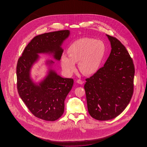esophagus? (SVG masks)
I'll return each instance as SVG.
<instances>
[{
    "instance_id": "esophagus-1",
    "label": "esophagus",
    "mask_w": 147,
    "mask_h": 147,
    "mask_svg": "<svg viewBox=\"0 0 147 147\" xmlns=\"http://www.w3.org/2000/svg\"><path fill=\"white\" fill-rule=\"evenodd\" d=\"M77 82L79 84H83V81L81 80V79H78L77 80Z\"/></svg>"
}]
</instances>
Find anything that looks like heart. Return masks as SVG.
Segmentation results:
<instances>
[{
	"mask_svg": "<svg viewBox=\"0 0 147 147\" xmlns=\"http://www.w3.org/2000/svg\"><path fill=\"white\" fill-rule=\"evenodd\" d=\"M106 47L102 41L84 38L76 40L67 49L68 55L63 53L61 64L67 75H71L78 62L80 71L85 75L94 74L99 69L106 53Z\"/></svg>",
	"mask_w": 147,
	"mask_h": 147,
	"instance_id": "heart-1",
	"label": "heart"
}]
</instances>
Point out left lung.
<instances>
[{
    "mask_svg": "<svg viewBox=\"0 0 147 147\" xmlns=\"http://www.w3.org/2000/svg\"><path fill=\"white\" fill-rule=\"evenodd\" d=\"M111 51L104 66L86 79L88 113L100 121L119 116L134 93V66L125 47L116 37L107 34Z\"/></svg>",
    "mask_w": 147,
    "mask_h": 147,
    "instance_id": "8db88e82",
    "label": "left lung"
}]
</instances>
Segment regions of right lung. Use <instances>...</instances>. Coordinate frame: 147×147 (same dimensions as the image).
Segmentation results:
<instances>
[{
    "label": "right lung",
    "instance_id": "1",
    "mask_svg": "<svg viewBox=\"0 0 147 147\" xmlns=\"http://www.w3.org/2000/svg\"><path fill=\"white\" fill-rule=\"evenodd\" d=\"M68 30L53 31L35 36L18 60L17 87L19 96L35 117L53 121L63 115L65 100L74 84L72 78H63L50 69L46 78L38 86L30 78V70L37 60L38 53H53L59 60L63 53L61 46L69 36ZM49 64L53 63L48 61Z\"/></svg>",
    "mask_w": 147,
    "mask_h": 147
}]
</instances>
